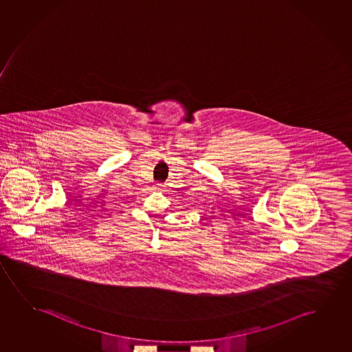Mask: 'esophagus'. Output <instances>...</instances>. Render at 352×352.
Returning a JSON list of instances; mask_svg holds the SVG:
<instances>
[{
    "label": "esophagus",
    "instance_id": "34e87169",
    "mask_svg": "<svg viewBox=\"0 0 352 352\" xmlns=\"http://www.w3.org/2000/svg\"><path fill=\"white\" fill-rule=\"evenodd\" d=\"M160 186H162V185H161V184H159Z\"/></svg>",
    "mask_w": 352,
    "mask_h": 352
}]
</instances>
